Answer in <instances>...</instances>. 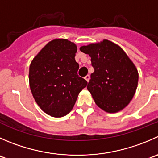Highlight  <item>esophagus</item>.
Here are the masks:
<instances>
[{
	"instance_id": "1",
	"label": "esophagus",
	"mask_w": 158,
	"mask_h": 158,
	"mask_svg": "<svg viewBox=\"0 0 158 158\" xmlns=\"http://www.w3.org/2000/svg\"><path fill=\"white\" fill-rule=\"evenodd\" d=\"M85 79L87 81V82H89V79H90L89 75H87V76H85Z\"/></svg>"
}]
</instances>
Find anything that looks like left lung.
I'll return each mask as SVG.
<instances>
[{
  "label": "left lung",
  "instance_id": "1",
  "mask_svg": "<svg viewBox=\"0 0 158 158\" xmlns=\"http://www.w3.org/2000/svg\"><path fill=\"white\" fill-rule=\"evenodd\" d=\"M91 57L94 72L87 85L96 105L107 113L124 109L135 94L138 72L119 45L104 39L80 47Z\"/></svg>",
  "mask_w": 158,
  "mask_h": 158
}]
</instances>
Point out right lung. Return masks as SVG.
Masks as SVG:
<instances>
[{
  "label": "right lung",
  "mask_w": 158,
  "mask_h": 158,
  "mask_svg": "<svg viewBox=\"0 0 158 158\" xmlns=\"http://www.w3.org/2000/svg\"><path fill=\"white\" fill-rule=\"evenodd\" d=\"M76 52V44L58 38L48 42L31 62L29 85L34 99L53 117L68 114L87 85L86 80L77 74Z\"/></svg>",
  "instance_id": "add662e5"
}]
</instances>
